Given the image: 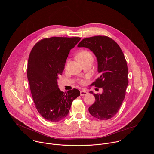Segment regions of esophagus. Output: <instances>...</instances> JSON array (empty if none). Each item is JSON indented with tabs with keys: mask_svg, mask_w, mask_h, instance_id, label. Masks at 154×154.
<instances>
[{
	"mask_svg": "<svg viewBox=\"0 0 154 154\" xmlns=\"http://www.w3.org/2000/svg\"><path fill=\"white\" fill-rule=\"evenodd\" d=\"M87 94H88V92L86 91H81V93H80L81 96H84L85 95H87Z\"/></svg>",
	"mask_w": 154,
	"mask_h": 154,
	"instance_id": "1",
	"label": "esophagus"
}]
</instances>
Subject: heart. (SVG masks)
<instances>
[{
    "label": "heart",
    "mask_w": 154,
    "mask_h": 154,
    "mask_svg": "<svg viewBox=\"0 0 154 154\" xmlns=\"http://www.w3.org/2000/svg\"><path fill=\"white\" fill-rule=\"evenodd\" d=\"M77 58L80 62H82L87 59H93L92 54L88 50H82L80 51L77 55ZM85 82V81L84 79H80L79 81V83L82 85L84 84Z\"/></svg>",
    "instance_id": "b5f03b06"
}]
</instances>
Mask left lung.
I'll return each mask as SVG.
<instances>
[{
    "instance_id": "1",
    "label": "left lung",
    "mask_w": 154,
    "mask_h": 154,
    "mask_svg": "<svg viewBox=\"0 0 154 154\" xmlns=\"http://www.w3.org/2000/svg\"><path fill=\"white\" fill-rule=\"evenodd\" d=\"M78 47H87L93 51L100 74L91 86L102 88L103 92H90L96 100L89 107V112L98 119L109 120L120 109L129 83L128 68L124 54L114 40L105 35L84 38Z\"/></svg>"
}]
</instances>
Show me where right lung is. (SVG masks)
Masks as SVG:
<instances>
[{"mask_svg": "<svg viewBox=\"0 0 154 154\" xmlns=\"http://www.w3.org/2000/svg\"><path fill=\"white\" fill-rule=\"evenodd\" d=\"M80 40L79 37L44 38L30 52L27 65L30 91L38 112L48 121L57 122L65 119L72 101L80 95L76 88L63 92L57 85L70 50Z\"/></svg>", "mask_w": 154, "mask_h": 154, "instance_id": "1", "label": "right lung"}]
</instances>
